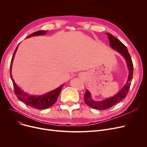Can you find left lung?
Masks as SVG:
<instances>
[{"mask_svg": "<svg viewBox=\"0 0 147 147\" xmlns=\"http://www.w3.org/2000/svg\"><path fill=\"white\" fill-rule=\"evenodd\" d=\"M109 39L110 40V45L111 47L113 49H115L116 51L121 54L122 56L124 57L126 61V63L127 67L129 70L128 79L127 80L126 83L120 91L118 94H117L114 96H112L110 98H107L105 100L101 101H95L91 98L90 93L86 90L85 94H84V101L88 106L91 108L96 110H104L109 109L115 104H117L122 99H124L129 92L131 81L132 80L133 78V70H134V65L132 63V59L130 56V54L128 52V50L126 48V46L123 44L120 40H119L117 38H115L114 36H112L110 33H107Z\"/></svg>", "mask_w": 147, "mask_h": 147, "instance_id": "8db88e82", "label": "left lung"}]
</instances>
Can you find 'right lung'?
Instances as JSON below:
<instances>
[{
    "mask_svg": "<svg viewBox=\"0 0 147 147\" xmlns=\"http://www.w3.org/2000/svg\"><path fill=\"white\" fill-rule=\"evenodd\" d=\"M46 33V31H43V30L37 31V32H36L32 33V34H30V36H28L27 38L32 37L34 36H39V35L45 34ZM17 48H18V46L14 51V53L13 54V56L11 59V65H10V76H11V78L12 81L13 85L15 89L14 90L15 94L17 95V98L20 100V101H21L22 102L25 103L26 104H27V105L31 107L34 108V109H40V110L48 109L49 107H51L53 104H55L56 102L58 96L64 84L60 86L56 89L51 91L44 95H41V96L31 95L24 92V91H22L17 85L16 83H15L11 74V65L12 64V61L15 56V52H16L17 50Z\"/></svg>",
    "mask_w": 147,
    "mask_h": 147,
    "instance_id": "obj_1",
    "label": "right lung"
}]
</instances>
